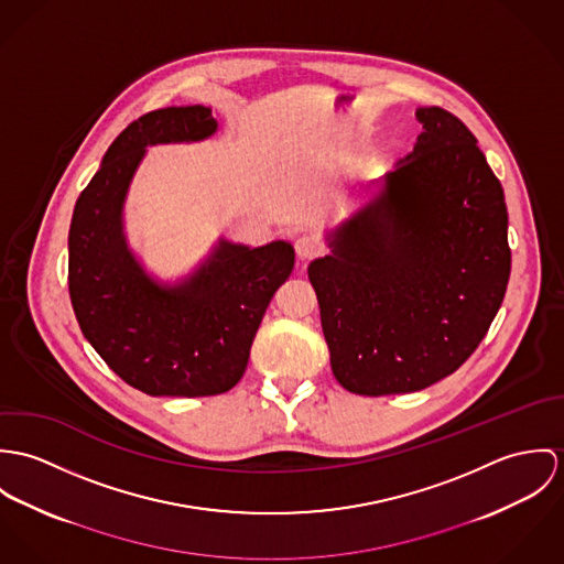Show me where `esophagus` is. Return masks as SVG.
Here are the masks:
<instances>
[{
	"instance_id": "obj_1",
	"label": "esophagus",
	"mask_w": 564,
	"mask_h": 564,
	"mask_svg": "<svg viewBox=\"0 0 564 564\" xmlns=\"http://www.w3.org/2000/svg\"><path fill=\"white\" fill-rule=\"evenodd\" d=\"M319 251H322V242L312 234H303L296 238V252L301 259H312Z\"/></svg>"
}]
</instances>
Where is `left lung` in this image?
<instances>
[{
    "instance_id": "left-lung-1",
    "label": "left lung",
    "mask_w": 564,
    "mask_h": 564,
    "mask_svg": "<svg viewBox=\"0 0 564 564\" xmlns=\"http://www.w3.org/2000/svg\"><path fill=\"white\" fill-rule=\"evenodd\" d=\"M415 117L413 153L310 265L330 370L359 395L411 393L456 372L510 276L503 189L476 135L443 108Z\"/></svg>"
}]
</instances>
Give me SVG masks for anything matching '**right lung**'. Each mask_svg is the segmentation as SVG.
<instances>
[{
    "instance_id": "1",
    "label": "right lung",
    "mask_w": 564,
    "mask_h": 564,
    "mask_svg": "<svg viewBox=\"0 0 564 564\" xmlns=\"http://www.w3.org/2000/svg\"><path fill=\"white\" fill-rule=\"evenodd\" d=\"M205 106L153 110L117 135L82 189L68 229V294L84 337L112 372L149 395H218L245 376L252 339L294 249L220 242L177 288L151 281L123 238V200L147 144L203 140Z\"/></svg>"
}]
</instances>
